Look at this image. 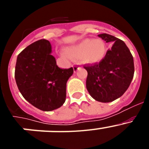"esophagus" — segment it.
Masks as SVG:
<instances>
[{
    "instance_id": "esophagus-1",
    "label": "esophagus",
    "mask_w": 149,
    "mask_h": 149,
    "mask_svg": "<svg viewBox=\"0 0 149 149\" xmlns=\"http://www.w3.org/2000/svg\"><path fill=\"white\" fill-rule=\"evenodd\" d=\"M80 68V64H78V63H76V64H74L73 65V68L74 70V72H76V71H77V69Z\"/></svg>"
}]
</instances>
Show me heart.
Returning <instances> with one entry per match:
<instances>
[{
  "mask_svg": "<svg viewBox=\"0 0 149 149\" xmlns=\"http://www.w3.org/2000/svg\"><path fill=\"white\" fill-rule=\"evenodd\" d=\"M105 44L101 39H86L66 50V54L74 60H83L87 63H98L104 58Z\"/></svg>",
  "mask_w": 149,
  "mask_h": 149,
  "instance_id": "1",
  "label": "heart"
}]
</instances>
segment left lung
Returning <instances> with one entry per match:
<instances>
[{"mask_svg":"<svg viewBox=\"0 0 149 149\" xmlns=\"http://www.w3.org/2000/svg\"><path fill=\"white\" fill-rule=\"evenodd\" d=\"M106 42H113L98 63L85 65L86 89L95 100L107 103L125 93L134 77V58L123 41L110 34L98 35Z\"/></svg>","mask_w":149,"mask_h":149,"instance_id":"obj_1","label":"left lung"}]
</instances>
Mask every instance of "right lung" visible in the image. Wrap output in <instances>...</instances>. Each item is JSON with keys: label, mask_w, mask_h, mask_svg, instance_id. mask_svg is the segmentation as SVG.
<instances>
[{"label": "right lung", "mask_w": 149, "mask_h": 149, "mask_svg": "<svg viewBox=\"0 0 149 149\" xmlns=\"http://www.w3.org/2000/svg\"><path fill=\"white\" fill-rule=\"evenodd\" d=\"M73 68H60L51 55L49 41L40 39L18 55L15 70L16 84L23 97L33 106L51 111L64 104L66 83Z\"/></svg>", "instance_id": "right-lung-1"}]
</instances>
